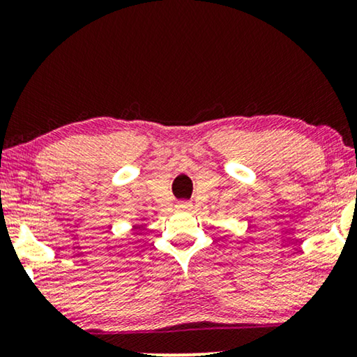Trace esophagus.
<instances>
[{
    "instance_id": "obj_1",
    "label": "esophagus",
    "mask_w": 357,
    "mask_h": 357,
    "mask_svg": "<svg viewBox=\"0 0 357 357\" xmlns=\"http://www.w3.org/2000/svg\"><path fill=\"white\" fill-rule=\"evenodd\" d=\"M178 208H180V209H190V208H192V203L183 202V203H180V204H178Z\"/></svg>"
}]
</instances>
